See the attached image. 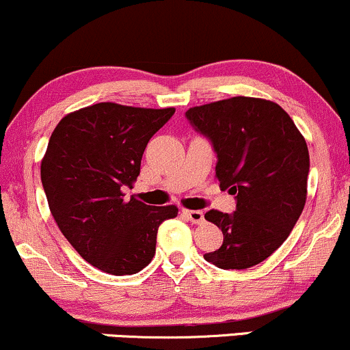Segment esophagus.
<instances>
[{"label": "esophagus", "instance_id": "34e87169", "mask_svg": "<svg viewBox=\"0 0 350 350\" xmlns=\"http://www.w3.org/2000/svg\"><path fill=\"white\" fill-rule=\"evenodd\" d=\"M184 214L187 215V219L192 224H202L204 222V212L202 211H184Z\"/></svg>", "mask_w": 350, "mask_h": 350}]
</instances>
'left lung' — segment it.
Listing matches in <instances>:
<instances>
[{"mask_svg": "<svg viewBox=\"0 0 350 350\" xmlns=\"http://www.w3.org/2000/svg\"><path fill=\"white\" fill-rule=\"evenodd\" d=\"M186 118L211 142L217 180L237 202L232 214H206L224 242L204 258L222 270L262 263L288 239L306 202L309 152L303 135L283 108L262 98L189 108Z\"/></svg>", "mask_w": 350, "mask_h": 350, "instance_id": "1", "label": "left lung"}]
</instances>
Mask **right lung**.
Masks as SVG:
<instances>
[{
  "mask_svg": "<svg viewBox=\"0 0 350 350\" xmlns=\"http://www.w3.org/2000/svg\"><path fill=\"white\" fill-rule=\"evenodd\" d=\"M174 111L97 103L64 116L52 131L41 164L52 217L98 270L116 276L143 270L154 256L161 222L178 215L176 206L123 200L148 142Z\"/></svg>",
  "mask_w": 350,
  "mask_h": 350,
  "instance_id": "right-lung-1",
  "label": "right lung"
}]
</instances>
